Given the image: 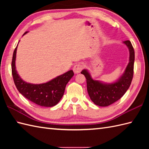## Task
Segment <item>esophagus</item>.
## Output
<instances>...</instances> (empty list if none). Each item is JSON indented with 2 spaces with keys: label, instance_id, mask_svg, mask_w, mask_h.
<instances>
[{
  "label": "esophagus",
  "instance_id": "esophagus-1",
  "mask_svg": "<svg viewBox=\"0 0 149 149\" xmlns=\"http://www.w3.org/2000/svg\"><path fill=\"white\" fill-rule=\"evenodd\" d=\"M84 66L83 64H81V63H78V64H76L73 68V70H74L75 74H79L81 72L82 70L83 69Z\"/></svg>",
  "mask_w": 149,
  "mask_h": 149
}]
</instances>
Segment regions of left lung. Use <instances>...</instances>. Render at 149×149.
Masks as SVG:
<instances>
[{
  "instance_id": "8db88e82",
  "label": "left lung",
  "mask_w": 149,
  "mask_h": 149,
  "mask_svg": "<svg viewBox=\"0 0 149 149\" xmlns=\"http://www.w3.org/2000/svg\"><path fill=\"white\" fill-rule=\"evenodd\" d=\"M123 43L129 50V62L123 74L115 83L104 84L93 80L86 70H83L81 72L86 79L88 95L92 102L97 106H108L116 102L123 97L131 84L134 74V50L129 40L125 41Z\"/></svg>"
}]
</instances>
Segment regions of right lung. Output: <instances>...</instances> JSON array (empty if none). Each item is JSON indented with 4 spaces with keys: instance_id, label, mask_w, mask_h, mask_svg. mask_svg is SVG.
I'll list each match as a JSON object with an SVG mask.
<instances>
[{
    "instance_id": "add662e5",
    "label": "right lung",
    "mask_w": 149,
    "mask_h": 149,
    "mask_svg": "<svg viewBox=\"0 0 149 149\" xmlns=\"http://www.w3.org/2000/svg\"><path fill=\"white\" fill-rule=\"evenodd\" d=\"M27 33H25L24 35ZM17 49V46L13 55L11 70L15 84L19 92L28 100L40 106L52 107L56 105L63 96L66 85L74 76V72L70 70L46 83L40 84L27 83L22 79L16 70Z\"/></svg>"
}]
</instances>
